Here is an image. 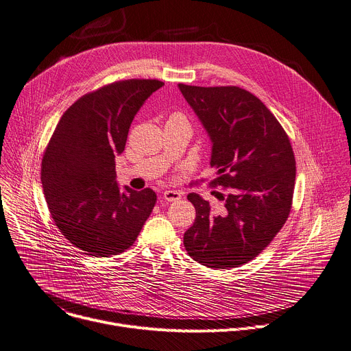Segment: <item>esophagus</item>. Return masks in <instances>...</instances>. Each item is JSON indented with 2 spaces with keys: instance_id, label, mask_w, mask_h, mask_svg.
<instances>
[{
  "instance_id": "obj_1",
  "label": "esophagus",
  "mask_w": 351,
  "mask_h": 351,
  "mask_svg": "<svg viewBox=\"0 0 351 351\" xmlns=\"http://www.w3.org/2000/svg\"><path fill=\"white\" fill-rule=\"evenodd\" d=\"M162 197L167 200V202H176L182 197V195L179 192H176V190H165Z\"/></svg>"
}]
</instances>
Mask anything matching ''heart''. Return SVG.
Segmentation results:
<instances>
[{
    "mask_svg": "<svg viewBox=\"0 0 351 351\" xmlns=\"http://www.w3.org/2000/svg\"><path fill=\"white\" fill-rule=\"evenodd\" d=\"M173 116H182V114H173Z\"/></svg>",
    "mask_w": 351,
    "mask_h": 351,
    "instance_id": "b5f03b06",
    "label": "heart"
}]
</instances>
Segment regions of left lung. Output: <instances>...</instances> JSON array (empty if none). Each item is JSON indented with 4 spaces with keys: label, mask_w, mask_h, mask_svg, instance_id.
I'll return each instance as SVG.
<instances>
[{
    "label": "left lung",
    "mask_w": 351,
    "mask_h": 351,
    "mask_svg": "<svg viewBox=\"0 0 351 351\" xmlns=\"http://www.w3.org/2000/svg\"><path fill=\"white\" fill-rule=\"evenodd\" d=\"M195 110L213 147L210 165L222 206L196 193L195 224L183 237L190 258L211 269L238 267L273 241L291 211L295 158L289 136L274 114L253 93L239 86L178 85Z\"/></svg>",
    "instance_id": "left-lung-1"
}]
</instances>
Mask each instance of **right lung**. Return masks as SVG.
Returning a JSON list of instances; mask_svg holds the SVG:
<instances>
[{
	"label": "right lung",
	"mask_w": 351,
	"mask_h": 351,
	"mask_svg": "<svg viewBox=\"0 0 351 351\" xmlns=\"http://www.w3.org/2000/svg\"><path fill=\"white\" fill-rule=\"evenodd\" d=\"M158 80L117 81L89 92L61 116L43 155L40 179L54 224L90 256L130 247L156 195L116 182L114 156L124 151L132 121Z\"/></svg>",
	"instance_id": "add662e5"
}]
</instances>
